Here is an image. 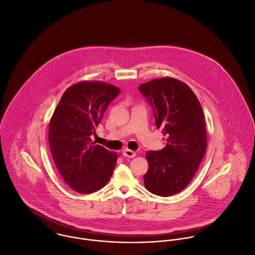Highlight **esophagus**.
Masks as SVG:
<instances>
[{
  "instance_id": "esophagus-1",
  "label": "esophagus",
  "mask_w": 255,
  "mask_h": 255,
  "mask_svg": "<svg viewBox=\"0 0 255 255\" xmlns=\"http://www.w3.org/2000/svg\"><path fill=\"white\" fill-rule=\"evenodd\" d=\"M123 155L126 156V157H135L136 156V153L134 151L126 149V150L123 151Z\"/></svg>"
}]
</instances>
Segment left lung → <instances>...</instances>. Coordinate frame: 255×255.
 Returning a JSON list of instances; mask_svg holds the SVG:
<instances>
[{"label":"left lung","instance_id":"left-lung-1","mask_svg":"<svg viewBox=\"0 0 255 255\" xmlns=\"http://www.w3.org/2000/svg\"><path fill=\"white\" fill-rule=\"evenodd\" d=\"M153 108L156 128L166 136V146L149 151L146 188L167 197L183 190L194 177L207 149L203 109L184 83L165 77L139 86Z\"/></svg>","mask_w":255,"mask_h":255}]
</instances>
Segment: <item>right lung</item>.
Wrapping results in <instances>:
<instances>
[{
  "label": "right lung",
  "instance_id": "1",
  "mask_svg": "<svg viewBox=\"0 0 255 255\" xmlns=\"http://www.w3.org/2000/svg\"><path fill=\"white\" fill-rule=\"evenodd\" d=\"M120 89L102 82H81L62 96L49 124V146L65 182L79 193H93L108 182L117 153L96 145L92 136Z\"/></svg>",
  "mask_w": 255,
  "mask_h": 255
}]
</instances>
